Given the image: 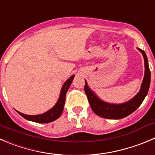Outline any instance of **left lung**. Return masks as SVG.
Masks as SVG:
<instances>
[{
  "label": "left lung",
  "mask_w": 155,
  "mask_h": 155,
  "mask_svg": "<svg viewBox=\"0 0 155 155\" xmlns=\"http://www.w3.org/2000/svg\"><path fill=\"white\" fill-rule=\"evenodd\" d=\"M138 49L140 51V52H142L144 61H145V76H144L139 92H138V94L129 101L120 104H110L103 101L90 89L85 81L84 89L88 97L90 106L94 114L101 117L113 120L122 119V118L126 117L134 112L140 106L145 99V96L148 94L150 82H151V72L148 67V58L144 51H142V49Z\"/></svg>",
  "instance_id": "obj_1"
}]
</instances>
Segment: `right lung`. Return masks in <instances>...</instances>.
Here are the masks:
<instances>
[{
  "label": "right lung",
  "instance_id": "right-lung-1",
  "mask_svg": "<svg viewBox=\"0 0 155 155\" xmlns=\"http://www.w3.org/2000/svg\"><path fill=\"white\" fill-rule=\"evenodd\" d=\"M73 78H74V75L70 76L64 82V84L62 86V88H61V94H60L58 102H57L56 104L51 109L48 110L47 112L44 113L42 114H39V115H26V114H22V113L16 110L17 113L19 115L22 116V117L25 118V119L30 121H33V122L38 123V124H47V123H51L52 121H54L55 120L58 119L60 117V116L61 115V114H62L63 110H64L66 94H67V91H68L69 88H70V85H71L72 82H73Z\"/></svg>",
  "mask_w": 155,
  "mask_h": 155
}]
</instances>
